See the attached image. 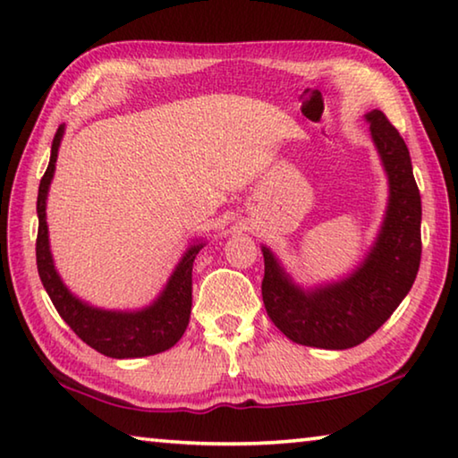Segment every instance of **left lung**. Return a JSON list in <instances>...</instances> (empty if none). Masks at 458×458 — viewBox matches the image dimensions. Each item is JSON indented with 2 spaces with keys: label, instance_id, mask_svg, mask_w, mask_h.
Wrapping results in <instances>:
<instances>
[{
  "label": "left lung",
  "instance_id": "8db88e82",
  "mask_svg": "<svg viewBox=\"0 0 458 458\" xmlns=\"http://www.w3.org/2000/svg\"><path fill=\"white\" fill-rule=\"evenodd\" d=\"M388 176V206L377 242L360 267L335 284L304 290L263 247V304L285 337L320 350H347L377 333L411 290L421 259V197L411 158L382 111L366 114Z\"/></svg>",
  "mask_w": 458,
  "mask_h": 458
}]
</instances>
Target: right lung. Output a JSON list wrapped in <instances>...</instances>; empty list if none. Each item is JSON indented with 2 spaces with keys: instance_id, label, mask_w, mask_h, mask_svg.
Segmentation results:
<instances>
[{
  "instance_id": "obj_1",
  "label": "right lung",
  "mask_w": 458,
  "mask_h": 458,
  "mask_svg": "<svg viewBox=\"0 0 458 458\" xmlns=\"http://www.w3.org/2000/svg\"><path fill=\"white\" fill-rule=\"evenodd\" d=\"M65 125H59L53 138L51 160L38 185L37 214H38V236H37V267L40 282L47 294L57 309L59 317L72 327V331L94 350L108 358H143L166 352L182 337L191 317V292H193V261L197 252L203 249V241L193 242L176 265L173 276L164 285L160 296L141 310H102L81 302L61 282L55 269L53 255L49 249V228H47V195L57 162L59 143L64 138Z\"/></svg>"
}]
</instances>
